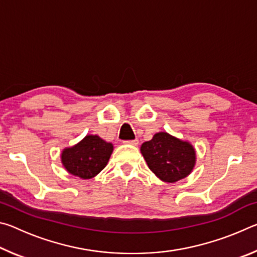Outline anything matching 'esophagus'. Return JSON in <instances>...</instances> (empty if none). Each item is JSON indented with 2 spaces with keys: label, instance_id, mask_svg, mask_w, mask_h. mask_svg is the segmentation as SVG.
<instances>
[{
  "label": "esophagus",
  "instance_id": "1",
  "mask_svg": "<svg viewBox=\"0 0 257 257\" xmlns=\"http://www.w3.org/2000/svg\"><path fill=\"white\" fill-rule=\"evenodd\" d=\"M123 143H125V144H130V145H137L138 139H133V141H124Z\"/></svg>",
  "mask_w": 257,
  "mask_h": 257
}]
</instances>
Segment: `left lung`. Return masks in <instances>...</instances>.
Returning a JSON list of instances; mask_svg holds the SVG:
<instances>
[{
    "label": "left lung",
    "mask_w": 257,
    "mask_h": 257,
    "mask_svg": "<svg viewBox=\"0 0 257 257\" xmlns=\"http://www.w3.org/2000/svg\"><path fill=\"white\" fill-rule=\"evenodd\" d=\"M141 151L149 168L165 182H176L188 176L196 158L189 143L167 133L155 134L151 141L142 145Z\"/></svg>",
    "instance_id": "obj_1"
}]
</instances>
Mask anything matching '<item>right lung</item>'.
I'll list each match as a JSON object with an SVG mask.
<instances>
[{"mask_svg":"<svg viewBox=\"0 0 257 257\" xmlns=\"http://www.w3.org/2000/svg\"><path fill=\"white\" fill-rule=\"evenodd\" d=\"M113 146L98 136H86L79 144L62 152V163L71 175L90 179L101 172L110 159Z\"/></svg>","mask_w":257,"mask_h":257,"instance_id":"right-lung-1","label":"right lung"}]
</instances>
